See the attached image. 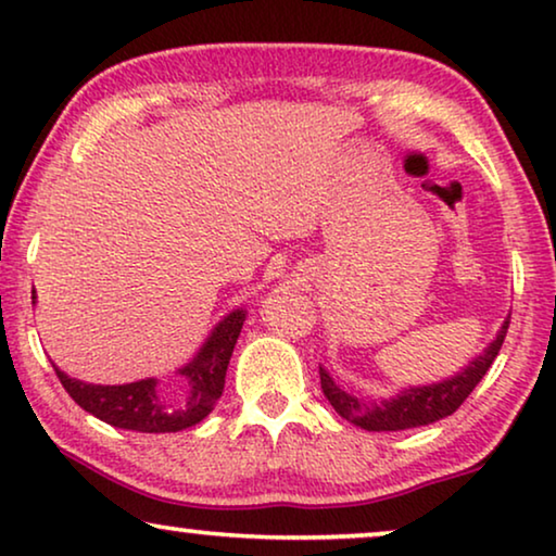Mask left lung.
Returning a JSON list of instances; mask_svg holds the SVG:
<instances>
[{
  "mask_svg": "<svg viewBox=\"0 0 556 556\" xmlns=\"http://www.w3.org/2000/svg\"><path fill=\"white\" fill-rule=\"evenodd\" d=\"M508 318L504 326H501L496 341H493L476 362H470L460 375L445 379V382L430 387H409V390H405L394 400L367 402L339 390V384L329 377V371L318 367L321 390L326 394V400L331 402V407L337 409L344 420L359 425L364 430H407L420 428V425H430L440 420V417L453 415L455 409L468 400V394L476 390V384L481 382L493 359H496L501 352V344H504L508 331Z\"/></svg>",
  "mask_w": 556,
  "mask_h": 556,
  "instance_id": "left-lung-1",
  "label": "left lung"
}]
</instances>
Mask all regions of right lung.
Here are the masks:
<instances>
[{
  "label": "right lung",
  "mask_w": 556,
  "mask_h": 556,
  "mask_svg": "<svg viewBox=\"0 0 556 556\" xmlns=\"http://www.w3.org/2000/svg\"><path fill=\"white\" fill-rule=\"evenodd\" d=\"M35 299V295H33ZM245 311H232L215 326L194 362L179 369L181 379L159 387L156 379L131 384H86L71 379L55 367L65 392L98 420L113 428L136 432H177L204 420L225 390V371L230 364L235 341L240 337Z\"/></svg>",
  "instance_id": "1"
}]
</instances>
